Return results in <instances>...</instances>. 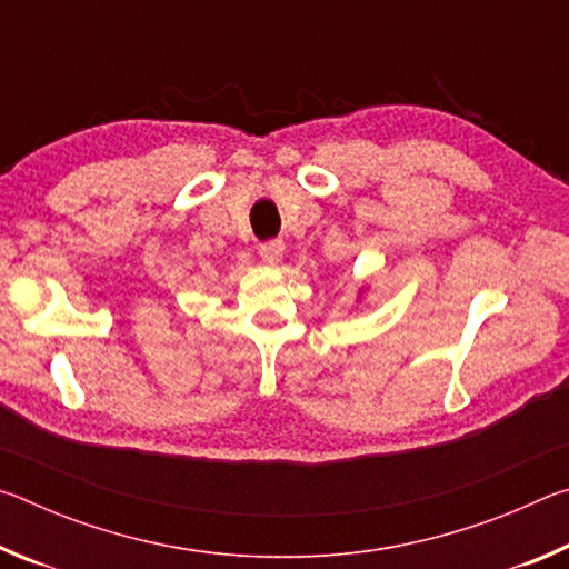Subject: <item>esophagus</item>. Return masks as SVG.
<instances>
[{"instance_id": "34e87169", "label": "esophagus", "mask_w": 569, "mask_h": 569, "mask_svg": "<svg viewBox=\"0 0 569 569\" xmlns=\"http://www.w3.org/2000/svg\"><path fill=\"white\" fill-rule=\"evenodd\" d=\"M283 240H268V243H263L261 248H258V253H261V261L268 263V266H276L278 261L283 258Z\"/></svg>"}]
</instances>
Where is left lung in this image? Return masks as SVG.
Listing matches in <instances>:
<instances>
[{
    "label": "left lung",
    "mask_w": 569,
    "mask_h": 569,
    "mask_svg": "<svg viewBox=\"0 0 569 569\" xmlns=\"http://www.w3.org/2000/svg\"><path fill=\"white\" fill-rule=\"evenodd\" d=\"M359 293H363V288H359Z\"/></svg>",
    "instance_id": "1"
}]
</instances>
